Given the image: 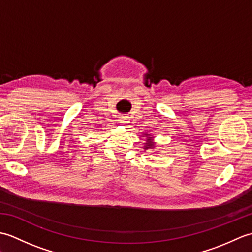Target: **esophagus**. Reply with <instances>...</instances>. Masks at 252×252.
<instances>
[{
  "label": "esophagus",
  "mask_w": 252,
  "mask_h": 252,
  "mask_svg": "<svg viewBox=\"0 0 252 252\" xmlns=\"http://www.w3.org/2000/svg\"><path fill=\"white\" fill-rule=\"evenodd\" d=\"M119 122L121 123V125H126V123L129 122V117H126V116L119 117Z\"/></svg>",
  "instance_id": "34e87169"
}]
</instances>
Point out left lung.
<instances>
[{"label":"left lung","mask_w":252,"mask_h":252,"mask_svg":"<svg viewBox=\"0 0 252 252\" xmlns=\"http://www.w3.org/2000/svg\"><path fill=\"white\" fill-rule=\"evenodd\" d=\"M144 136L146 137V143H144V144H145V146H144V149H153L155 147L154 137L151 134H148V133H144L143 137Z\"/></svg>","instance_id":"1"}]
</instances>
